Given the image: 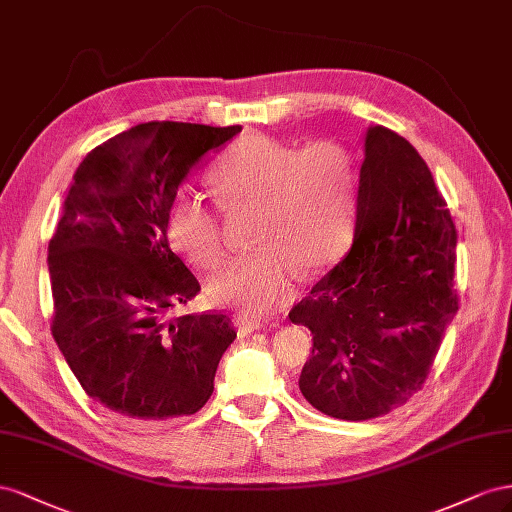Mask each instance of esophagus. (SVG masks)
I'll use <instances>...</instances> for the list:
<instances>
[{
  "label": "esophagus",
  "instance_id": "1",
  "mask_svg": "<svg viewBox=\"0 0 512 512\" xmlns=\"http://www.w3.org/2000/svg\"><path fill=\"white\" fill-rule=\"evenodd\" d=\"M236 324L244 334H251L264 328V319H257V317H248V315H240L236 317Z\"/></svg>",
  "mask_w": 512,
  "mask_h": 512
}]
</instances>
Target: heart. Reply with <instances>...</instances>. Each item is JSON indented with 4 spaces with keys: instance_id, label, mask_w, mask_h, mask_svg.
Returning <instances> with one entry per match:
<instances>
[{
    "instance_id": "heart-1",
    "label": "heart",
    "mask_w": 512,
    "mask_h": 512,
    "mask_svg": "<svg viewBox=\"0 0 512 512\" xmlns=\"http://www.w3.org/2000/svg\"><path fill=\"white\" fill-rule=\"evenodd\" d=\"M208 180L225 212H255V251L229 259L206 285L218 306L266 313L289 296L296 270H321L352 240L358 175L352 154L339 143L313 141L298 150L246 135L216 160ZM165 229L171 248L188 264L212 268L221 261V221L203 199H175Z\"/></svg>"
}]
</instances>
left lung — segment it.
Wrapping results in <instances>:
<instances>
[{
	"instance_id": "obj_1",
	"label": "left lung",
	"mask_w": 512,
	"mask_h": 512,
	"mask_svg": "<svg viewBox=\"0 0 512 512\" xmlns=\"http://www.w3.org/2000/svg\"><path fill=\"white\" fill-rule=\"evenodd\" d=\"M455 246L425 160L401 135L369 128L352 248L289 313L313 334L298 384L315 410L369 420L422 388L459 309Z\"/></svg>"
}]
</instances>
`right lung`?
Wrapping results in <instances>:
<instances>
[{
	"mask_svg": "<svg viewBox=\"0 0 512 512\" xmlns=\"http://www.w3.org/2000/svg\"><path fill=\"white\" fill-rule=\"evenodd\" d=\"M148 122L111 137L72 175L49 242L53 339L96 403L126 420L199 412L236 330L225 313L169 317L199 283L167 240L186 175L240 133Z\"/></svg>",
	"mask_w": 512,
	"mask_h": 512,
	"instance_id": "right-lung-1",
	"label": "right lung"
}]
</instances>
